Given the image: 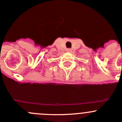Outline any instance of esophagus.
I'll return each instance as SVG.
<instances>
[{"mask_svg": "<svg viewBox=\"0 0 122 122\" xmlns=\"http://www.w3.org/2000/svg\"><path fill=\"white\" fill-rule=\"evenodd\" d=\"M66 51H67V52H71V49H67Z\"/></svg>", "mask_w": 122, "mask_h": 122, "instance_id": "34e87169", "label": "esophagus"}]
</instances>
